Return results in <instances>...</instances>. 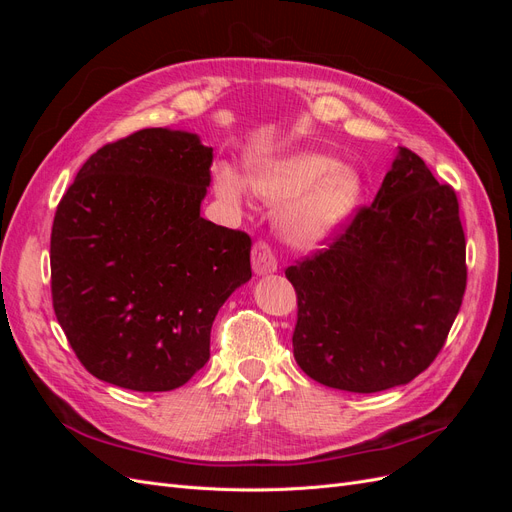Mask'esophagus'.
Here are the masks:
<instances>
[{
    "label": "esophagus",
    "instance_id": "34e87169",
    "mask_svg": "<svg viewBox=\"0 0 512 512\" xmlns=\"http://www.w3.org/2000/svg\"><path fill=\"white\" fill-rule=\"evenodd\" d=\"M252 269L256 275H269L277 271V258L265 241H258L252 250Z\"/></svg>",
    "mask_w": 512,
    "mask_h": 512
}]
</instances>
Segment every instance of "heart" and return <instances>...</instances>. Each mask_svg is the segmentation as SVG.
Here are the masks:
<instances>
[{"label":"heart","mask_w":512,"mask_h":512,"mask_svg":"<svg viewBox=\"0 0 512 512\" xmlns=\"http://www.w3.org/2000/svg\"><path fill=\"white\" fill-rule=\"evenodd\" d=\"M245 181L265 205H282L277 230L299 247H312L335 235L361 198L359 173L318 151H299L256 164ZM213 185L228 205L243 203L245 183L235 170L215 168Z\"/></svg>","instance_id":"heart-1"}]
</instances>
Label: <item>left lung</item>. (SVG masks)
I'll return each mask as SVG.
<instances>
[{
	"label": "left lung",
	"instance_id": "left-lung-1",
	"mask_svg": "<svg viewBox=\"0 0 512 512\" xmlns=\"http://www.w3.org/2000/svg\"><path fill=\"white\" fill-rule=\"evenodd\" d=\"M466 275L455 190L399 147L374 203L327 250L286 269L299 301L294 359L339 391L408 384L442 350Z\"/></svg>",
	"mask_w": 512,
	"mask_h": 512
}]
</instances>
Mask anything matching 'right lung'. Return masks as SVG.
Listing matches in <instances>:
<instances>
[{"label":"right lung","mask_w":512,"mask_h":512,"mask_svg":"<svg viewBox=\"0 0 512 512\" xmlns=\"http://www.w3.org/2000/svg\"><path fill=\"white\" fill-rule=\"evenodd\" d=\"M213 149L147 128L91 156L51 232L55 316L89 374L160 393L209 361L211 327L250 282L252 241L200 218Z\"/></svg>","instance_id":"1"}]
</instances>
